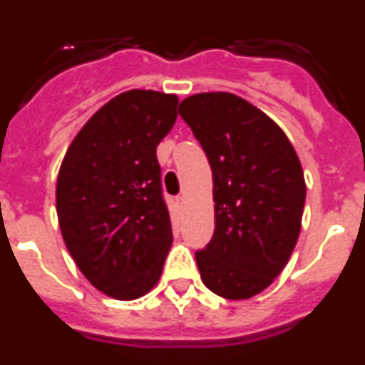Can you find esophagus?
Listing matches in <instances>:
<instances>
[{
	"mask_svg": "<svg viewBox=\"0 0 365 365\" xmlns=\"http://www.w3.org/2000/svg\"><path fill=\"white\" fill-rule=\"evenodd\" d=\"M177 202H179L180 206L185 205V202H186V197H185V195H179V197H177Z\"/></svg>",
	"mask_w": 365,
	"mask_h": 365,
	"instance_id": "34e87169",
	"label": "esophagus"
}]
</instances>
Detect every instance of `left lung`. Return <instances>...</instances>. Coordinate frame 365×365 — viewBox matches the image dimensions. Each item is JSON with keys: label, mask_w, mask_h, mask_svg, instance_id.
Masks as SVG:
<instances>
[{"label": "left lung", "mask_w": 365, "mask_h": 365, "mask_svg": "<svg viewBox=\"0 0 365 365\" xmlns=\"http://www.w3.org/2000/svg\"><path fill=\"white\" fill-rule=\"evenodd\" d=\"M179 115L214 179L215 230L195 252L202 283L221 298H252L285 269L302 230L305 179L298 155L272 118L232 93L188 96Z\"/></svg>", "instance_id": "1"}]
</instances>
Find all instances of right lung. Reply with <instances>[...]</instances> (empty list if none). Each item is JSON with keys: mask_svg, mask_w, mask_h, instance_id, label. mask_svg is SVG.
Instances as JSON below:
<instances>
[{"mask_svg": "<svg viewBox=\"0 0 365 365\" xmlns=\"http://www.w3.org/2000/svg\"><path fill=\"white\" fill-rule=\"evenodd\" d=\"M175 95L131 89L74 137L56 180L58 222L74 263L111 298L137 299L163 274L173 241L157 146L177 118Z\"/></svg>", "mask_w": 365, "mask_h": 365, "instance_id": "1", "label": "right lung"}]
</instances>
